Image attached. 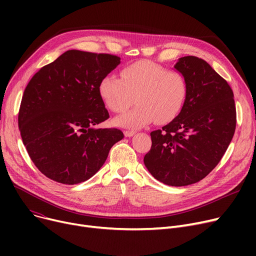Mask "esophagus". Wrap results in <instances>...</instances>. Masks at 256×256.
Wrapping results in <instances>:
<instances>
[{
	"label": "esophagus",
	"instance_id": "esophagus-1",
	"mask_svg": "<svg viewBox=\"0 0 256 256\" xmlns=\"http://www.w3.org/2000/svg\"><path fill=\"white\" fill-rule=\"evenodd\" d=\"M136 134V132H134V130H124V136L126 137H132V136H134Z\"/></svg>",
	"mask_w": 256,
	"mask_h": 256
}]
</instances>
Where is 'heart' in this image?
<instances>
[{
    "instance_id": "1",
    "label": "heart",
    "mask_w": 256,
    "mask_h": 256,
    "mask_svg": "<svg viewBox=\"0 0 256 256\" xmlns=\"http://www.w3.org/2000/svg\"><path fill=\"white\" fill-rule=\"evenodd\" d=\"M114 76H104L100 93L114 113H124L136 102L130 112L116 119V124L128 128H139L156 121L170 122L182 112L188 94L186 78L178 72L167 70L152 61H138Z\"/></svg>"
}]
</instances>
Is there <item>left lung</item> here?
Wrapping results in <instances>:
<instances>
[{"label": "left lung", "instance_id": "1", "mask_svg": "<svg viewBox=\"0 0 256 256\" xmlns=\"http://www.w3.org/2000/svg\"><path fill=\"white\" fill-rule=\"evenodd\" d=\"M174 68L186 78V102L176 118L150 132L144 164L160 182L182 186L204 178L218 165L234 137L236 112L230 86L208 62L186 56Z\"/></svg>", "mask_w": 256, "mask_h": 256}]
</instances>
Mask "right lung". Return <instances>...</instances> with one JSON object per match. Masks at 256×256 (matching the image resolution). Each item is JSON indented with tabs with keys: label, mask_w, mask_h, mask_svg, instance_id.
Returning a JSON list of instances; mask_svg holds the SVG:
<instances>
[{
	"label": "right lung",
	"mask_w": 256,
	"mask_h": 256,
	"mask_svg": "<svg viewBox=\"0 0 256 256\" xmlns=\"http://www.w3.org/2000/svg\"><path fill=\"white\" fill-rule=\"evenodd\" d=\"M119 63L110 54L70 50L26 85L18 128L32 162L46 178L64 184L89 180L124 138L118 128H96L109 118L100 83Z\"/></svg>",
	"instance_id": "1"
}]
</instances>
